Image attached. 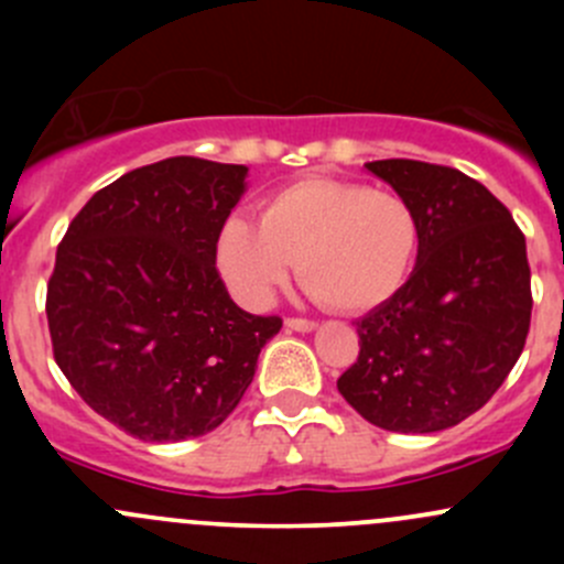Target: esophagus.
Segmentation results:
<instances>
[{
  "instance_id": "obj_1",
  "label": "esophagus",
  "mask_w": 564,
  "mask_h": 564,
  "mask_svg": "<svg viewBox=\"0 0 564 564\" xmlns=\"http://www.w3.org/2000/svg\"><path fill=\"white\" fill-rule=\"evenodd\" d=\"M286 327H289V329H297V333H311V329L316 327V322H311V318L289 316V318H286Z\"/></svg>"
}]
</instances>
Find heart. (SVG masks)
<instances>
[{"instance_id":"obj_1","label":"heart","mask_w":564,"mask_h":564,"mask_svg":"<svg viewBox=\"0 0 564 564\" xmlns=\"http://www.w3.org/2000/svg\"><path fill=\"white\" fill-rule=\"evenodd\" d=\"M420 250L417 209L392 191L360 182L305 176L272 193L261 224L231 218L218 259L248 305H267L297 261V278L316 303L362 314L398 294Z\"/></svg>"}]
</instances>
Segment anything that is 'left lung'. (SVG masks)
<instances>
[{"mask_svg":"<svg viewBox=\"0 0 564 564\" xmlns=\"http://www.w3.org/2000/svg\"><path fill=\"white\" fill-rule=\"evenodd\" d=\"M420 218L409 281L357 322L360 355L338 390L368 423L434 434L486 406L532 318L524 231L488 187L423 161L366 163Z\"/></svg>","mask_w":564,"mask_h":564,"instance_id":"obj_1","label":"left lung"}]
</instances>
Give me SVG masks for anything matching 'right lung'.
Segmentation results:
<instances>
[{
  "instance_id": "add662e5",
  "label": "right lung",
  "mask_w": 564,
  "mask_h": 564,
  "mask_svg": "<svg viewBox=\"0 0 564 564\" xmlns=\"http://www.w3.org/2000/svg\"><path fill=\"white\" fill-rule=\"evenodd\" d=\"M246 166L166 158L95 193L48 278L54 360L100 417L141 442L218 429L281 316L237 308L215 267Z\"/></svg>"
}]
</instances>
